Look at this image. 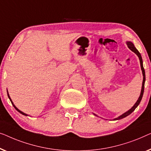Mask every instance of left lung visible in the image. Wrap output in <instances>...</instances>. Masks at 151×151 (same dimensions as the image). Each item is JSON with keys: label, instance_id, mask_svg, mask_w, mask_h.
Segmentation results:
<instances>
[{"label": "left lung", "instance_id": "8db88e82", "mask_svg": "<svg viewBox=\"0 0 151 151\" xmlns=\"http://www.w3.org/2000/svg\"><path fill=\"white\" fill-rule=\"evenodd\" d=\"M127 46H128V47L129 48V49H131L132 50L133 52H134L135 54H136L137 56L139 57V62H140V65H141V69H142V75H143V82H142V90H141V93H140V95H139V97L138 98V99H137V101L136 103H135V105L133 106L132 107H131V109H130L129 110V111H127V112H125L122 115L119 116V117L116 118L115 119H114V120H120V119H122L125 117H127V116L130 115V114L132 113V112L134 111L135 109V108H136L137 106L139 105V104L140 103V101H141V100L142 99V96H143V94H144V83H145V80H146V78H145V70H144V67H143V61H142V57H141V55L139 52L138 50L136 49V48L135 47L134 44H133L132 42H127ZM95 116H96V114H94Z\"/></svg>", "mask_w": 151, "mask_h": 151}]
</instances>
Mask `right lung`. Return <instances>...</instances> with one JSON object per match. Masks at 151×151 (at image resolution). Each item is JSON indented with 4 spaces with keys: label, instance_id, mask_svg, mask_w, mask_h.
Here are the masks:
<instances>
[{
    "label": "right lung",
    "instance_id": "add662e5",
    "mask_svg": "<svg viewBox=\"0 0 151 151\" xmlns=\"http://www.w3.org/2000/svg\"><path fill=\"white\" fill-rule=\"evenodd\" d=\"M7 95H8V97H9V100H10V101H11V103H12V105H13V106H14V108H15V109H16L17 110V111H18V112H20V114H22V115H24V116H28V115H27V114H24V112L21 111H20V110H19V109H18V108H17V107H16V106H15V105H14V103H13V102H12V101L11 98H10V96H9V93H8V92H7Z\"/></svg>",
    "mask_w": 151,
    "mask_h": 151
}]
</instances>
